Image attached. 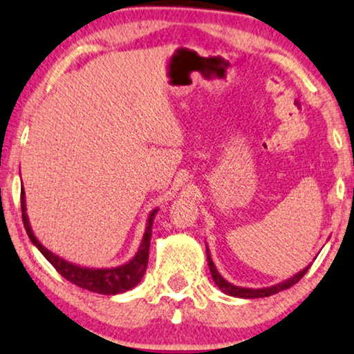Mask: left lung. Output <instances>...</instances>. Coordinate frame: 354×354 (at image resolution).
<instances>
[{
	"label": "left lung",
	"instance_id": "1",
	"mask_svg": "<svg viewBox=\"0 0 354 354\" xmlns=\"http://www.w3.org/2000/svg\"><path fill=\"white\" fill-rule=\"evenodd\" d=\"M206 259H208V267H209V272H211V277H213V281L216 283V286L221 289V291L224 292V295L227 296H232V297H242V299H257V297H268L272 295H277V292L283 291V289H288L291 288L292 284H296L299 279L304 277V274L307 273V270H309V267L302 268L299 273H296L295 277L284 279V281L278 283V284H273V286H267V288H242V286H236V284L229 283L224 279L221 274H219V272L216 270V267H214L213 260H211V255H209V249L208 245H206Z\"/></svg>",
	"mask_w": 354,
	"mask_h": 354
}]
</instances>
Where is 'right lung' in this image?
<instances>
[{"instance_id":"1","label":"right lung","mask_w":354,"mask_h":354,"mask_svg":"<svg viewBox=\"0 0 354 354\" xmlns=\"http://www.w3.org/2000/svg\"><path fill=\"white\" fill-rule=\"evenodd\" d=\"M21 208H22V221H24V227L27 236H29L30 242L37 249L40 250L45 259L53 265V268L62 274L63 278H66L68 281H71L76 286L87 291L97 292V295H109L115 296L120 292L130 291L131 288L138 286V283L141 281L143 274L148 267V257H149V242H151V234H153V223L158 213V208L153 209L149 213L148 219H146V229L141 239L140 249L133 257L131 260H128L127 263L118 265V267H110V268H93V267H82V265H76L73 261H68L62 257L50 252L39 239L35 237V234L32 232L29 216L26 213V194L24 188L21 190Z\"/></svg>"}]
</instances>
